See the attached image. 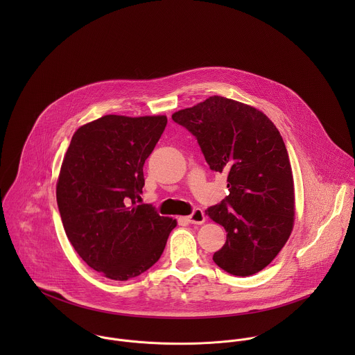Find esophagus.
I'll list each match as a JSON object with an SVG mask.
<instances>
[{
  "instance_id": "esophagus-1",
  "label": "esophagus",
  "mask_w": 355,
  "mask_h": 355,
  "mask_svg": "<svg viewBox=\"0 0 355 355\" xmlns=\"http://www.w3.org/2000/svg\"><path fill=\"white\" fill-rule=\"evenodd\" d=\"M187 221L190 224H202L205 221V213L202 209H194L190 216H187Z\"/></svg>"
}]
</instances>
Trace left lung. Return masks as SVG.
<instances>
[{"label": "left lung", "instance_id": "obj_1", "mask_svg": "<svg viewBox=\"0 0 355 355\" xmlns=\"http://www.w3.org/2000/svg\"><path fill=\"white\" fill-rule=\"evenodd\" d=\"M172 119L196 137L210 169L227 173L230 194L207 209L227 231L213 261L234 276L262 270L286 245L295 214L293 171L279 130L255 107L218 96Z\"/></svg>", "mask_w": 355, "mask_h": 355}]
</instances>
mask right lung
Returning a JSON list of instances; mask_svg holds the SVG:
<instances>
[{"label": "right lung", "mask_w": 355, "mask_h": 355, "mask_svg": "<svg viewBox=\"0 0 355 355\" xmlns=\"http://www.w3.org/2000/svg\"><path fill=\"white\" fill-rule=\"evenodd\" d=\"M165 116L107 114L82 125L64 157L55 197L65 234L80 258L124 282L159 259L176 220L142 203L144 165Z\"/></svg>", "instance_id": "add662e5"}]
</instances>
